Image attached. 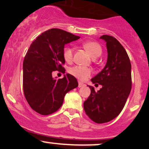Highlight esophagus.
Wrapping results in <instances>:
<instances>
[{
	"instance_id": "obj_1",
	"label": "esophagus",
	"mask_w": 149,
	"mask_h": 149,
	"mask_svg": "<svg viewBox=\"0 0 149 149\" xmlns=\"http://www.w3.org/2000/svg\"><path fill=\"white\" fill-rule=\"evenodd\" d=\"M84 83H81V82H78V88H82V87H84L85 86Z\"/></svg>"
}]
</instances>
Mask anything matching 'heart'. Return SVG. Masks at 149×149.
<instances>
[{
  "instance_id": "obj_1",
  "label": "heart",
  "mask_w": 149,
  "mask_h": 149,
  "mask_svg": "<svg viewBox=\"0 0 149 149\" xmlns=\"http://www.w3.org/2000/svg\"><path fill=\"white\" fill-rule=\"evenodd\" d=\"M83 47L88 51L92 58L96 59L102 54V47L100 45L96 42L89 41L83 43ZM73 49L69 46H66L63 50V56L64 60L67 62L71 61L73 59ZM69 73L72 76L80 80H85L91 75V69L88 67L80 66H75L69 69Z\"/></svg>"
}]
</instances>
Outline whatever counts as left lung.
I'll return each instance as SVG.
<instances>
[{"instance_id": "1", "label": "left lung", "mask_w": 149, "mask_h": 149, "mask_svg": "<svg viewBox=\"0 0 149 149\" xmlns=\"http://www.w3.org/2000/svg\"><path fill=\"white\" fill-rule=\"evenodd\" d=\"M100 38L106 42L107 61L91 81L97 85L99 83L102 88L95 91L88 85L91 93L83 107L92 120L104 123L117 117L123 109L132 88V67L127 52L117 39L108 35Z\"/></svg>"}]
</instances>
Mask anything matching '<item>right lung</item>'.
Masks as SVG:
<instances>
[{
    "label": "right lung",
    "mask_w": 149,
    "mask_h": 149,
    "mask_svg": "<svg viewBox=\"0 0 149 149\" xmlns=\"http://www.w3.org/2000/svg\"><path fill=\"white\" fill-rule=\"evenodd\" d=\"M80 37L59 29L42 33L31 44L23 62V89L27 102L41 115L57 111L66 94L78 87L76 78L71 74L61 79L53 78L54 71H65L61 66L64 45Z\"/></svg>",
    "instance_id": "add662e5"
}]
</instances>
